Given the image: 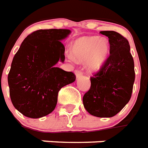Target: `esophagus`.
Instances as JSON below:
<instances>
[{"instance_id": "34e87169", "label": "esophagus", "mask_w": 148, "mask_h": 148, "mask_svg": "<svg viewBox=\"0 0 148 148\" xmlns=\"http://www.w3.org/2000/svg\"><path fill=\"white\" fill-rule=\"evenodd\" d=\"M75 75H76V77L78 78V77H79V76H81V75H83V72L79 69H76L75 70Z\"/></svg>"}]
</instances>
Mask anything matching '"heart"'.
<instances>
[{
    "label": "heart",
    "instance_id": "heart-1",
    "mask_svg": "<svg viewBox=\"0 0 148 148\" xmlns=\"http://www.w3.org/2000/svg\"><path fill=\"white\" fill-rule=\"evenodd\" d=\"M109 52V42L106 38L98 36L82 37L73 42L72 53L79 62L87 61L90 71H97L103 66Z\"/></svg>",
    "mask_w": 148,
    "mask_h": 148
}]
</instances>
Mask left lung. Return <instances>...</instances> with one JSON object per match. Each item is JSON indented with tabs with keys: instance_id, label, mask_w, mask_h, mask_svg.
Instances as JSON below:
<instances>
[{
	"instance_id": "1",
	"label": "left lung",
	"mask_w": 148,
	"mask_h": 148,
	"mask_svg": "<svg viewBox=\"0 0 148 148\" xmlns=\"http://www.w3.org/2000/svg\"><path fill=\"white\" fill-rule=\"evenodd\" d=\"M108 37L109 56L90 77V88L83 97L84 108L100 118L114 116L132 96L135 80L134 62L127 39L115 31H101Z\"/></svg>"
}]
</instances>
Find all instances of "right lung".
Segmentation results:
<instances>
[{
	"label": "right lung",
	"mask_w": 148,
	"mask_h": 148,
	"mask_svg": "<svg viewBox=\"0 0 148 148\" xmlns=\"http://www.w3.org/2000/svg\"><path fill=\"white\" fill-rule=\"evenodd\" d=\"M69 29H39L28 35L12 60L8 75L14 107L26 117L38 119L51 113L63 86L75 80L72 72L55 66L65 61L63 39Z\"/></svg>",
	"instance_id": "add662e5"
}]
</instances>
